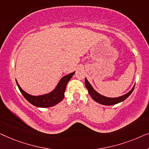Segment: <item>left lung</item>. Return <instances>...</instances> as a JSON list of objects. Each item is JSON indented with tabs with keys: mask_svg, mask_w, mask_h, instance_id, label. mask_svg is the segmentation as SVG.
I'll return each instance as SVG.
<instances>
[{
	"mask_svg": "<svg viewBox=\"0 0 149 149\" xmlns=\"http://www.w3.org/2000/svg\"><path fill=\"white\" fill-rule=\"evenodd\" d=\"M85 84L87 89L88 90V93H89V95H90V96L92 97L93 100L97 102H98L99 104H101L107 106L114 105L116 104H118L124 101L126 98H127V97L130 96V95L131 94L132 91L134 90V87H135V85H134L133 88H132L129 92L125 93V94H124L123 95H121V96L117 97H109L104 96V95L97 93V91L93 88V87L91 86V85L89 83V82L87 81V79L86 78H85Z\"/></svg>",
	"mask_w": 149,
	"mask_h": 149,
	"instance_id": "left-lung-1",
	"label": "left lung"
}]
</instances>
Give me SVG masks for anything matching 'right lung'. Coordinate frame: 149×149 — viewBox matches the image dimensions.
Listing matches in <instances>:
<instances>
[{
	"label": "right lung",
	"mask_w": 149,
	"mask_h": 149,
	"mask_svg": "<svg viewBox=\"0 0 149 149\" xmlns=\"http://www.w3.org/2000/svg\"><path fill=\"white\" fill-rule=\"evenodd\" d=\"M74 73L75 72H73L62 77L54 90L49 93H46V94L40 95H32L28 94L21 88L16 79L15 81L22 94L30 104L36 107L48 108L54 107L64 99V92L66 91L67 83L70 80Z\"/></svg>",
	"instance_id": "obj_1"
}]
</instances>
